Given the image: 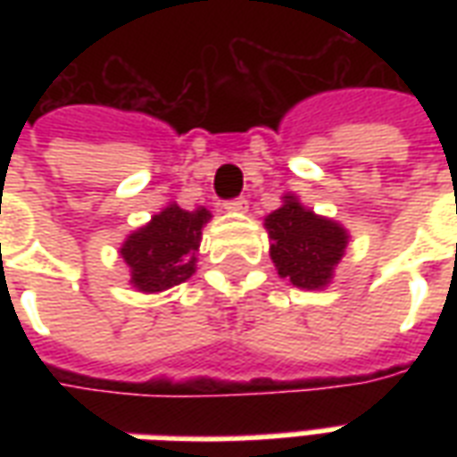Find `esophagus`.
<instances>
[{"instance_id":"1","label":"esophagus","mask_w":457,"mask_h":457,"mask_svg":"<svg viewBox=\"0 0 457 457\" xmlns=\"http://www.w3.org/2000/svg\"><path fill=\"white\" fill-rule=\"evenodd\" d=\"M247 205H249L247 198H232L225 203V210H228V212H245Z\"/></svg>"}]
</instances>
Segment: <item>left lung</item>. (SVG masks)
Listing matches in <instances>:
<instances>
[{"mask_svg": "<svg viewBox=\"0 0 457 457\" xmlns=\"http://www.w3.org/2000/svg\"><path fill=\"white\" fill-rule=\"evenodd\" d=\"M271 237V259L278 277L298 288H323L347 247V229L336 220L303 208L296 195H284V205L264 218Z\"/></svg>", "mask_w": 457, "mask_h": 457, "instance_id": "8db88e82", "label": "left lung"}]
</instances>
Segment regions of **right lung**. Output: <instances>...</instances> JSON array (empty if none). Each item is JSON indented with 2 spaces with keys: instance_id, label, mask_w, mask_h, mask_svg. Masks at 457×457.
Masks as SVG:
<instances>
[{
  "instance_id": "add662e5",
  "label": "right lung",
  "mask_w": 457,
  "mask_h": 457,
  "mask_svg": "<svg viewBox=\"0 0 457 457\" xmlns=\"http://www.w3.org/2000/svg\"><path fill=\"white\" fill-rule=\"evenodd\" d=\"M210 220L205 208L183 210L176 203L154 215L151 222L131 232L120 247L137 291L156 294L179 287L195 274L203 225Z\"/></svg>"
}]
</instances>
